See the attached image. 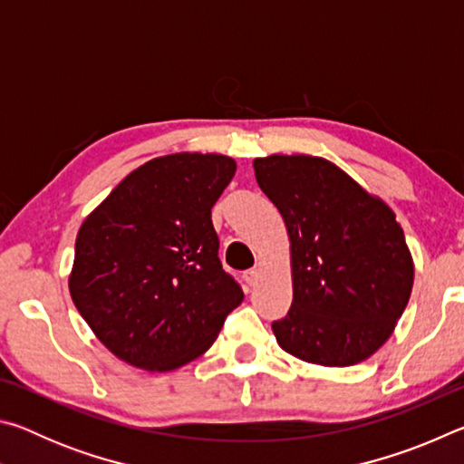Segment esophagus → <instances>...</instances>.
Instances as JSON below:
<instances>
[{"instance_id":"esophagus-1","label":"esophagus","mask_w":464,"mask_h":464,"mask_svg":"<svg viewBox=\"0 0 464 464\" xmlns=\"http://www.w3.org/2000/svg\"><path fill=\"white\" fill-rule=\"evenodd\" d=\"M243 278H246V282L249 286H254L256 282H257V278H260V268H249V270H246V274H243Z\"/></svg>"}]
</instances>
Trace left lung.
I'll return each mask as SVG.
<instances>
[{"instance_id":"1","label":"left lung","mask_w":464,"mask_h":464,"mask_svg":"<svg viewBox=\"0 0 464 464\" xmlns=\"http://www.w3.org/2000/svg\"><path fill=\"white\" fill-rule=\"evenodd\" d=\"M254 169L290 239L293 304L272 324L278 345L321 366L371 358L413 286V257L395 213L324 157H257Z\"/></svg>"}]
</instances>
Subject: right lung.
<instances>
[{
    "mask_svg": "<svg viewBox=\"0 0 464 464\" xmlns=\"http://www.w3.org/2000/svg\"><path fill=\"white\" fill-rule=\"evenodd\" d=\"M237 163L218 153L155 157L85 217L69 293L116 358L168 372L204 354L243 301L218 260L210 208Z\"/></svg>",
    "mask_w": 464,
    "mask_h": 464,
    "instance_id": "add662e5",
    "label": "right lung"
}]
</instances>
